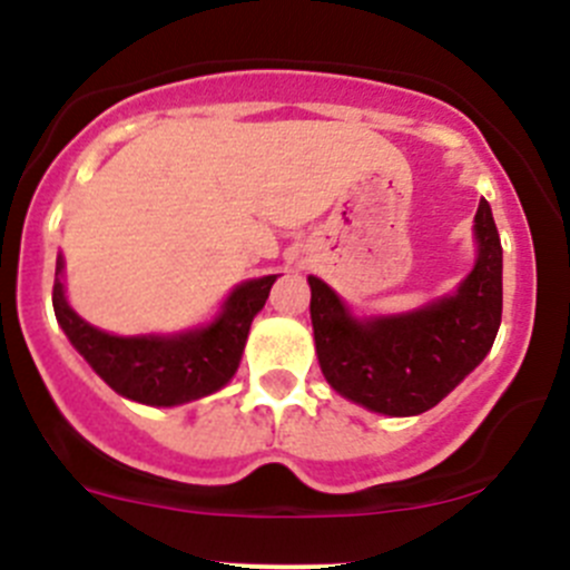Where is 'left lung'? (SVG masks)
<instances>
[{
    "instance_id": "obj_1",
    "label": "left lung",
    "mask_w": 570,
    "mask_h": 570,
    "mask_svg": "<svg viewBox=\"0 0 570 570\" xmlns=\"http://www.w3.org/2000/svg\"><path fill=\"white\" fill-rule=\"evenodd\" d=\"M474 269L455 295L396 317L355 320L308 275L317 358L338 394L386 416H416L485 358L502 322V243L488 200L474 215Z\"/></svg>"
}]
</instances>
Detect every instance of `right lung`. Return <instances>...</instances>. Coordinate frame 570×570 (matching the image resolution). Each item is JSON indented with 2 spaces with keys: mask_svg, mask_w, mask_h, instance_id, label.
Listing matches in <instances>:
<instances>
[{
  "mask_svg": "<svg viewBox=\"0 0 570 570\" xmlns=\"http://www.w3.org/2000/svg\"><path fill=\"white\" fill-rule=\"evenodd\" d=\"M55 314L68 342L79 350L112 392L142 405H181L226 386L237 372L250 322L267 303L278 275L239 284L223 303L220 317L176 336H112L88 325L62 292V256L55 269Z\"/></svg>",
  "mask_w": 570,
  "mask_h": 570,
  "instance_id": "obj_1",
  "label": "right lung"
}]
</instances>
